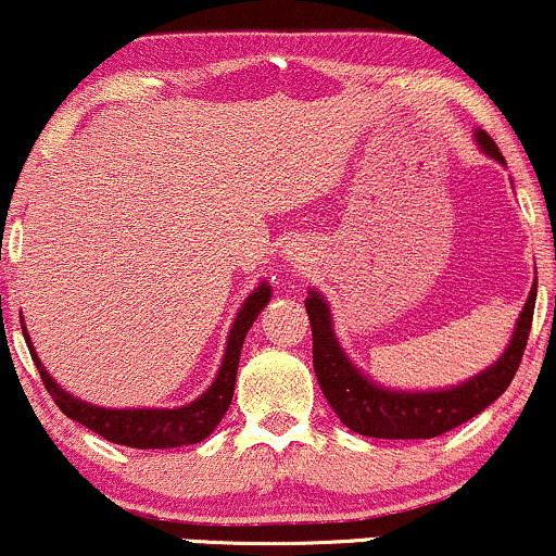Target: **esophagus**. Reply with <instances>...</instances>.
I'll use <instances>...</instances> for the list:
<instances>
[{
	"instance_id": "esophagus-1",
	"label": "esophagus",
	"mask_w": 556,
	"mask_h": 556,
	"mask_svg": "<svg viewBox=\"0 0 556 556\" xmlns=\"http://www.w3.org/2000/svg\"><path fill=\"white\" fill-rule=\"evenodd\" d=\"M309 242L306 239H291L289 244H286L283 250V260L289 263L293 270H306V265H309Z\"/></svg>"
}]
</instances>
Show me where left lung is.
Returning a JSON list of instances; mask_svg holds the SVG:
<instances>
[{"mask_svg":"<svg viewBox=\"0 0 556 556\" xmlns=\"http://www.w3.org/2000/svg\"><path fill=\"white\" fill-rule=\"evenodd\" d=\"M479 152L490 160L503 164L497 143L484 131H475ZM306 314L312 321L314 340V374H317L319 389L330 402L334 415L353 433L368 438H389V441H409V438H435L458 428L462 422L488 409L505 389L510 387L518 363L523 358L526 342H529L533 304H536V280H533L523 312L518 314L516 327L503 355L471 376V379L443 389H392L374 381L363 374L342 351L334 321L327 299L321 291L309 289L306 296Z\"/></svg>","mask_w":556,"mask_h":556,"instance_id":"1","label":"left lung"}]
</instances>
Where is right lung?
<instances>
[{"instance_id": "obj_1", "label": "right lung", "mask_w": 556, "mask_h": 556, "mask_svg": "<svg viewBox=\"0 0 556 556\" xmlns=\"http://www.w3.org/2000/svg\"><path fill=\"white\" fill-rule=\"evenodd\" d=\"M270 296V283H267V280H260L257 289L244 299L235 321H231V330L229 338H226L224 358L222 366H218L216 379L211 381V387L205 389L201 396L182 404V407L118 409L100 407V404H89L85 400H79V396L61 389V383H56V379L46 371V366L40 363L25 327L23 334L27 342V351L33 355V363H36V368L40 371V379H43L48 394L53 396V402L59 404V409L66 417H72V420L81 422L85 428L94 430V433L105 438V441L128 445V448H177V445L201 443L203 438L214 433L216 425L222 422V417L231 404V396H235L239 353H242L244 338L247 332H250L252 321L257 319V314L267 306ZM20 325H25V321L20 319Z\"/></svg>"}]
</instances>
